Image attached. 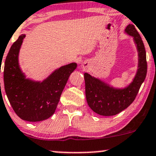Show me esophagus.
<instances>
[{
  "instance_id": "1",
  "label": "esophagus",
  "mask_w": 156,
  "mask_h": 156,
  "mask_svg": "<svg viewBox=\"0 0 156 156\" xmlns=\"http://www.w3.org/2000/svg\"><path fill=\"white\" fill-rule=\"evenodd\" d=\"M88 66H89V64L87 62L83 63V64H82V67H83V69H87V68H88Z\"/></svg>"
}]
</instances>
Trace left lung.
<instances>
[{"instance_id":"left-lung-1","label":"left lung","mask_w":156,"mask_h":156,"mask_svg":"<svg viewBox=\"0 0 156 156\" xmlns=\"http://www.w3.org/2000/svg\"><path fill=\"white\" fill-rule=\"evenodd\" d=\"M125 32L133 37L138 53V70L133 82L125 88L117 89L84 73L87 104L92 111L101 115H115L127 108L134 101L146 78L147 64L143 41L134 25H128Z\"/></svg>"}]
</instances>
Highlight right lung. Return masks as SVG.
Wrapping results in <instances>:
<instances>
[{"label": "right lung", "instance_id": "1", "mask_svg": "<svg viewBox=\"0 0 156 156\" xmlns=\"http://www.w3.org/2000/svg\"><path fill=\"white\" fill-rule=\"evenodd\" d=\"M24 34L12 45L6 58L3 81L6 95L18 117L36 122L54 114L60 97L69 75L76 69V63L58 68L42 82L26 78L18 63V55Z\"/></svg>", "mask_w": 156, "mask_h": 156}]
</instances>
